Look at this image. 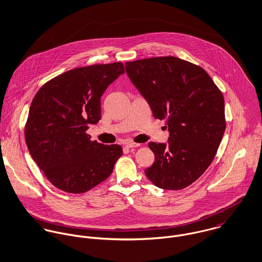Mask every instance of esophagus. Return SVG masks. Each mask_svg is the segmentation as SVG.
I'll return each mask as SVG.
<instances>
[{"label":"esophagus","instance_id":"34e87169","mask_svg":"<svg viewBox=\"0 0 262 262\" xmlns=\"http://www.w3.org/2000/svg\"><path fill=\"white\" fill-rule=\"evenodd\" d=\"M141 144L140 143H135V142H128L126 144V147L127 148H136V147H139Z\"/></svg>","mask_w":262,"mask_h":262}]
</instances>
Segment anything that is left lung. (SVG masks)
<instances>
[{
	"mask_svg": "<svg viewBox=\"0 0 262 262\" xmlns=\"http://www.w3.org/2000/svg\"><path fill=\"white\" fill-rule=\"evenodd\" d=\"M125 68L170 133L167 145L149 142L155 159L146 177L164 189L188 187L210 166L223 138L222 92L203 68L171 55L127 61Z\"/></svg>",
	"mask_w": 262,
	"mask_h": 262,
	"instance_id": "8db88e82",
	"label": "left lung"
}]
</instances>
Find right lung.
I'll return each instance as SVG.
<instances>
[{"label": "right lung", "mask_w": 262, "mask_h": 262, "mask_svg": "<svg viewBox=\"0 0 262 262\" xmlns=\"http://www.w3.org/2000/svg\"><path fill=\"white\" fill-rule=\"evenodd\" d=\"M124 72L122 62L77 68L48 80L35 95L25 140L54 187L82 193L111 176L122 147L93 141L86 130L101 120V97Z\"/></svg>", "instance_id": "add662e5"}]
</instances>
